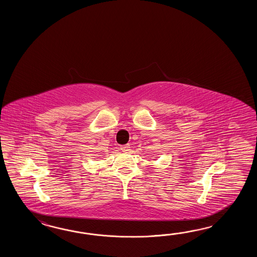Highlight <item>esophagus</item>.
I'll list each match as a JSON object with an SVG mask.
<instances>
[{"label":"esophagus","mask_w":257,"mask_h":257,"mask_svg":"<svg viewBox=\"0 0 257 257\" xmlns=\"http://www.w3.org/2000/svg\"><path fill=\"white\" fill-rule=\"evenodd\" d=\"M121 150H122V152H124V153H127L128 151H130V145L128 144H126V145H122L121 146Z\"/></svg>","instance_id":"1"}]
</instances>
